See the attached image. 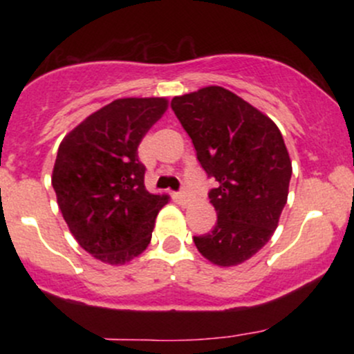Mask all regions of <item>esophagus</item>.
<instances>
[{
  "instance_id": "1",
  "label": "esophagus",
  "mask_w": 354,
  "mask_h": 354,
  "mask_svg": "<svg viewBox=\"0 0 354 354\" xmlns=\"http://www.w3.org/2000/svg\"><path fill=\"white\" fill-rule=\"evenodd\" d=\"M178 201L180 203H183V205H188V203L191 201V196H189V193L188 191H180V193H178Z\"/></svg>"
}]
</instances>
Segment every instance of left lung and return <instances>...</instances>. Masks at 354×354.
<instances>
[{
	"label": "left lung",
	"mask_w": 354,
	"mask_h": 354,
	"mask_svg": "<svg viewBox=\"0 0 354 354\" xmlns=\"http://www.w3.org/2000/svg\"><path fill=\"white\" fill-rule=\"evenodd\" d=\"M171 108L216 183L208 196L218 221L194 245L213 265L245 263L273 236L288 200L293 169L281 131L221 86L174 96Z\"/></svg>",
	"instance_id": "8db88e82"
}]
</instances>
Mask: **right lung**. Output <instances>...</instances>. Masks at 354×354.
<instances>
[{
  "instance_id": "right-lung-1",
  "label": "right lung",
  "mask_w": 354,
  "mask_h": 354,
  "mask_svg": "<svg viewBox=\"0 0 354 354\" xmlns=\"http://www.w3.org/2000/svg\"><path fill=\"white\" fill-rule=\"evenodd\" d=\"M166 108V98L115 100L61 141L51 178L56 200L73 236L100 261L124 265L151 241L168 196L145 188L138 146Z\"/></svg>"
}]
</instances>
